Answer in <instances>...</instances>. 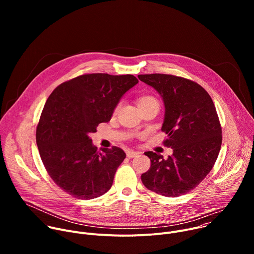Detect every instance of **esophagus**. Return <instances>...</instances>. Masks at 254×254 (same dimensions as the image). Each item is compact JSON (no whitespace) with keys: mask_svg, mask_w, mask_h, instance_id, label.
Returning <instances> with one entry per match:
<instances>
[{"mask_svg":"<svg viewBox=\"0 0 254 254\" xmlns=\"http://www.w3.org/2000/svg\"><path fill=\"white\" fill-rule=\"evenodd\" d=\"M138 152H135V151H127V157L128 158V159H131V158H134V157H136V156H138Z\"/></svg>","mask_w":254,"mask_h":254,"instance_id":"obj_1","label":"esophagus"}]
</instances>
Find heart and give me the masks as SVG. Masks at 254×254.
I'll list each match as a JSON object with an SVG mask.
<instances>
[{
    "label": "heart",
    "mask_w": 254,
    "mask_h": 254,
    "mask_svg": "<svg viewBox=\"0 0 254 254\" xmlns=\"http://www.w3.org/2000/svg\"><path fill=\"white\" fill-rule=\"evenodd\" d=\"M151 102H158V101H157V99H156L155 97L150 96V95H144V96H141V97H139V98H138V100H137V104H138V106H141V105H144V104H148V103H151ZM119 106H120V105H118V106L116 107L115 112H118V110H119Z\"/></svg>",
    "instance_id": "heart-1"
}]
</instances>
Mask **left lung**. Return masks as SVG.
Wrapping results in <instances>:
<instances>
[{"instance_id":"8db88e82","label":"left lung","mask_w":254,"mask_h":254,"mask_svg":"<svg viewBox=\"0 0 254 254\" xmlns=\"http://www.w3.org/2000/svg\"><path fill=\"white\" fill-rule=\"evenodd\" d=\"M138 79L154 87L165 104L162 130L164 144L173 155L146 152L151 160L141 182L166 197L184 195L197 187L212 170L222 143V129L215 105L198 83L170 74H140Z\"/></svg>"}]
</instances>
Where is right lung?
<instances>
[{
  "instance_id": "add662e5",
  "label": "right lung",
  "mask_w": 254,
  "mask_h": 254,
  "mask_svg": "<svg viewBox=\"0 0 254 254\" xmlns=\"http://www.w3.org/2000/svg\"><path fill=\"white\" fill-rule=\"evenodd\" d=\"M138 80L130 74H83L57 86L48 97L36 129L44 167L64 192L97 198L112 188L126 153L92 144L90 133L112 119L122 96Z\"/></svg>"
}]
</instances>
